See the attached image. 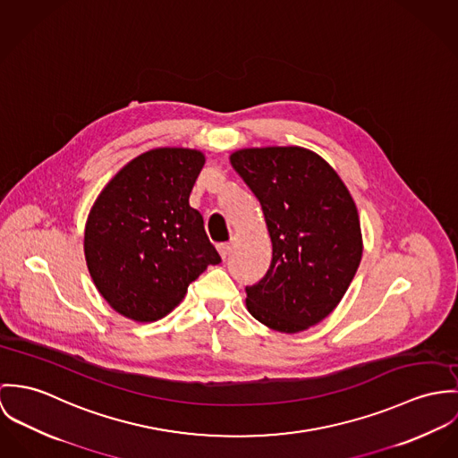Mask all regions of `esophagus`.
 Returning a JSON list of instances; mask_svg holds the SVG:
<instances>
[{
    "mask_svg": "<svg viewBox=\"0 0 458 458\" xmlns=\"http://www.w3.org/2000/svg\"><path fill=\"white\" fill-rule=\"evenodd\" d=\"M217 251H219L223 259H226V256L232 251V246L230 244H217Z\"/></svg>",
    "mask_w": 458,
    "mask_h": 458,
    "instance_id": "esophagus-1",
    "label": "esophagus"
}]
</instances>
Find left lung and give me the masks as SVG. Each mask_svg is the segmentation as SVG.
I'll use <instances>...</instances> for the list:
<instances>
[{
    "mask_svg": "<svg viewBox=\"0 0 458 458\" xmlns=\"http://www.w3.org/2000/svg\"><path fill=\"white\" fill-rule=\"evenodd\" d=\"M230 163L259 200L272 241L270 268L246 288V307L276 332H304L339 305L355 277L363 251L355 200L305 148L239 149Z\"/></svg>",
    "mask_w": 458,
    "mask_h": 458,
    "instance_id": "1",
    "label": "left lung"
}]
</instances>
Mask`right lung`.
<instances>
[{
    "label": "right lung",
    "mask_w": 458,
    "mask_h": 458,
    "mask_svg": "<svg viewBox=\"0 0 458 458\" xmlns=\"http://www.w3.org/2000/svg\"><path fill=\"white\" fill-rule=\"evenodd\" d=\"M205 154L157 148L126 163L89 210L84 254L95 286L121 316L151 323L182 302L188 286L221 261L190 193Z\"/></svg>",
    "instance_id": "add662e5"
}]
</instances>
